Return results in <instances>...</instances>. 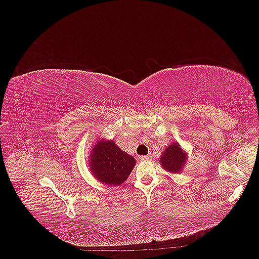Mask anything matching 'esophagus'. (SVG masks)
I'll return each mask as SVG.
<instances>
[{
  "instance_id": "esophagus-1",
  "label": "esophagus",
  "mask_w": 259,
  "mask_h": 259,
  "mask_svg": "<svg viewBox=\"0 0 259 259\" xmlns=\"http://www.w3.org/2000/svg\"><path fill=\"white\" fill-rule=\"evenodd\" d=\"M151 156L150 155H142V156H139V159L142 160V161H146V160H149L150 159Z\"/></svg>"
}]
</instances>
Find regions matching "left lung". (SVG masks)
Listing matches in <instances>:
<instances>
[{
  "label": "left lung",
  "mask_w": 259,
  "mask_h": 259,
  "mask_svg": "<svg viewBox=\"0 0 259 259\" xmlns=\"http://www.w3.org/2000/svg\"><path fill=\"white\" fill-rule=\"evenodd\" d=\"M188 160V154L176 142L165 148L160 156V165L170 174H178L183 170Z\"/></svg>",
  "instance_id": "left-lung-1"
}]
</instances>
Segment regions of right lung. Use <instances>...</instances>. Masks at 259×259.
Listing matches in <instances>:
<instances>
[{
  "label": "right lung",
  "instance_id": "obj_1",
  "mask_svg": "<svg viewBox=\"0 0 259 259\" xmlns=\"http://www.w3.org/2000/svg\"><path fill=\"white\" fill-rule=\"evenodd\" d=\"M136 165V160L115 145L114 140L98 138L89 155L91 173L98 182L108 186H120Z\"/></svg>",
  "mask_w": 259,
  "mask_h": 259
}]
</instances>
